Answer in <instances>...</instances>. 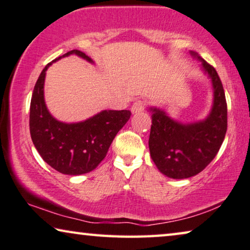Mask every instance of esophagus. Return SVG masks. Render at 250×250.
I'll use <instances>...</instances> for the list:
<instances>
[{"instance_id": "1", "label": "esophagus", "mask_w": 250, "mask_h": 250, "mask_svg": "<svg viewBox=\"0 0 250 250\" xmlns=\"http://www.w3.org/2000/svg\"><path fill=\"white\" fill-rule=\"evenodd\" d=\"M144 107H146V103H144L143 100H137L133 104L131 110L133 114H137L140 113V111H142L144 109Z\"/></svg>"}]
</instances>
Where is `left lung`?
Wrapping results in <instances>:
<instances>
[{
    "label": "left lung",
    "instance_id": "8db88e82",
    "mask_svg": "<svg viewBox=\"0 0 250 250\" xmlns=\"http://www.w3.org/2000/svg\"><path fill=\"white\" fill-rule=\"evenodd\" d=\"M202 62L204 73L211 79L213 104L203 121L180 123L164 109L150 107L152 125L149 149L159 171L173 179H185L200 173L215 158L226 136L228 117L227 101L222 82L215 68L190 52Z\"/></svg>",
    "mask_w": 250,
    "mask_h": 250
}]
</instances>
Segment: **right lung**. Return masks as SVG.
<instances>
[{
  "label": "right lung",
  "instance_id": "1",
  "mask_svg": "<svg viewBox=\"0 0 250 250\" xmlns=\"http://www.w3.org/2000/svg\"><path fill=\"white\" fill-rule=\"evenodd\" d=\"M72 54L93 63L81 50L73 49L47 64L32 92L29 126L32 143L42 160L61 173L78 176L98 167L116 134L131 117V111L103 110L79 123H63L54 118L44 98L46 71L54 62Z\"/></svg>",
  "mask_w": 250,
  "mask_h": 250
}]
</instances>
